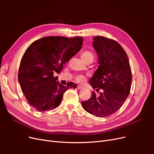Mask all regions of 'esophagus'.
Instances as JSON below:
<instances>
[{
	"label": "esophagus",
	"mask_w": 154,
	"mask_h": 154,
	"mask_svg": "<svg viewBox=\"0 0 154 154\" xmlns=\"http://www.w3.org/2000/svg\"><path fill=\"white\" fill-rule=\"evenodd\" d=\"M83 88V87L82 85H78V87H77L78 89H82V88Z\"/></svg>",
	"instance_id": "1"
}]
</instances>
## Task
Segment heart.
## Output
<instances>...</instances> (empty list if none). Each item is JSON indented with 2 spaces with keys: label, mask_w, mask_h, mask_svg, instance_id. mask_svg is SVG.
<instances>
[{
  "label": "heart",
  "mask_w": 154,
  "mask_h": 154,
  "mask_svg": "<svg viewBox=\"0 0 154 154\" xmlns=\"http://www.w3.org/2000/svg\"><path fill=\"white\" fill-rule=\"evenodd\" d=\"M81 57L83 61L87 63H92L93 60H94V54L89 51H84L83 52H82L81 54ZM76 80L78 83H83L86 81V76L83 75V74L77 75L76 76Z\"/></svg>",
  "instance_id": "b5f03b06"
}]
</instances>
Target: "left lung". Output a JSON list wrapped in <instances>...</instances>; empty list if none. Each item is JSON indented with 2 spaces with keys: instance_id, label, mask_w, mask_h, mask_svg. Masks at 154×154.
Returning a JSON list of instances; mask_svg holds the SVG:
<instances>
[{
  "instance_id": "1",
  "label": "left lung",
  "mask_w": 154,
  "mask_h": 154,
  "mask_svg": "<svg viewBox=\"0 0 154 154\" xmlns=\"http://www.w3.org/2000/svg\"><path fill=\"white\" fill-rule=\"evenodd\" d=\"M100 66L89 83L93 89L89 99L82 102L83 108L96 117L105 118L117 112L128 96L132 71L125 51L118 42L102 36L93 38Z\"/></svg>"
}]
</instances>
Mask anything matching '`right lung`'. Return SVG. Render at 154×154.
<instances>
[{"label": "right lung", "instance_id": "right-lung-1", "mask_svg": "<svg viewBox=\"0 0 154 154\" xmlns=\"http://www.w3.org/2000/svg\"><path fill=\"white\" fill-rule=\"evenodd\" d=\"M83 38L51 36L33 42L21 59L18 79L22 92L31 105L40 112L54 109L61 103L63 93L76 88L72 82L67 86L57 82L60 73L82 48Z\"/></svg>", "mask_w": 154, "mask_h": 154}]
</instances>
